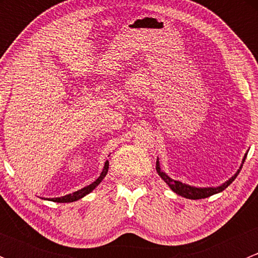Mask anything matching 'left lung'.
<instances>
[{
    "label": "left lung",
    "mask_w": 258,
    "mask_h": 258,
    "mask_svg": "<svg viewBox=\"0 0 258 258\" xmlns=\"http://www.w3.org/2000/svg\"><path fill=\"white\" fill-rule=\"evenodd\" d=\"M246 156H247V153L243 156V160H242V163H241L240 168L237 170V172H236L232 177L228 178L227 181L223 182L222 184H220V186H217V187H195V186H189V184H187V183H182L181 181L172 179L170 176H167L162 170H161L160 161H158V158H157V162H156V171H157L158 176H160V177L162 178L163 181L168 184V186H170V188L172 189L175 194H177L182 197H186V199H189V200H201V199H206V197L212 196V195L218 194V192H222L223 189L227 188V187L232 183V181H235V178L237 177L238 173H240L242 166H243L244 160H246Z\"/></svg>",
    "instance_id": "obj_1"
}]
</instances>
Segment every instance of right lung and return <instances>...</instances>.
Masks as SVG:
<instances>
[{"label": "right lung", "instance_id": "right-lung-1", "mask_svg": "<svg viewBox=\"0 0 258 258\" xmlns=\"http://www.w3.org/2000/svg\"><path fill=\"white\" fill-rule=\"evenodd\" d=\"M107 172H108V161H106L105 166H103L102 172H101V175H100V177L96 179L95 182H92V183L88 184V186H86V187H83V188L79 189V191L74 192V194L66 195V196H62V197H56V199H49V201L59 202V204H67V202H75V201H77V200H81L82 197H85L86 195H88L90 192H92L93 189H95L96 187H97L98 184L101 183V182H102V179L106 177Z\"/></svg>", "mask_w": 258, "mask_h": 258}]
</instances>
